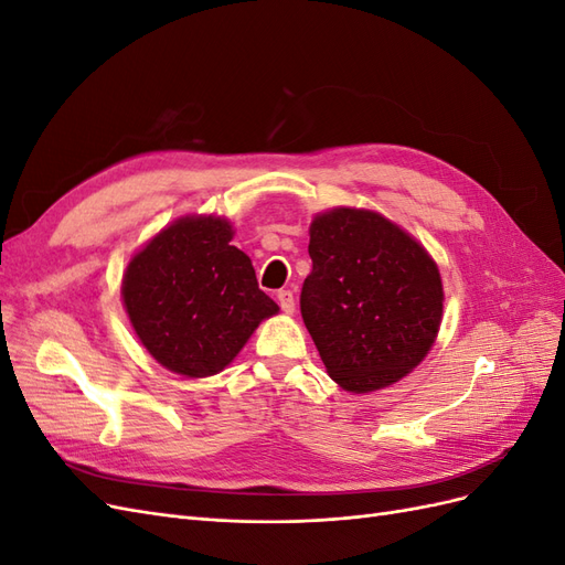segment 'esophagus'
<instances>
[{
    "mask_svg": "<svg viewBox=\"0 0 565 565\" xmlns=\"http://www.w3.org/2000/svg\"><path fill=\"white\" fill-rule=\"evenodd\" d=\"M278 303H280V309L285 313H295V295L289 292V289H280V292H278Z\"/></svg>",
    "mask_w": 565,
    "mask_h": 565,
    "instance_id": "obj_1",
    "label": "esophagus"
}]
</instances>
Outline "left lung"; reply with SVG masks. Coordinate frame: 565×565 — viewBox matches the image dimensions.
<instances>
[{"label":"left lung","instance_id":"left-lung-1","mask_svg":"<svg viewBox=\"0 0 565 565\" xmlns=\"http://www.w3.org/2000/svg\"><path fill=\"white\" fill-rule=\"evenodd\" d=\"M301 318L330 377L347 391L388 386L417 367L440 328V273L377 212L332 210L311 224Z\"/></svg>","mask_w":565,"mask_h":565}]
</instances>
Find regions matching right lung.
Wrapping results in <instances>:
<instances>
[{"mask_svg":"<svg viewBox=\"0 0 565 565\" xmlns=\"http://www.w3.org/2000/svg\"><path fill=\"white\" fill-rule=\"evenodd\" d=\"M231 224L185 216L134 256L122 297L141 344L167 370L210 377L245 347L259 322L278 313Z\"/></svg>","mask_w":565,"mask_h":565,"instance_id":"right-lung-1","label":"right lung"}]
</instances>
